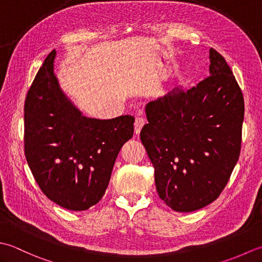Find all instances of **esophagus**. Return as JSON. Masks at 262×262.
<instances>
[{
	"instance_id": "esophagus-1",
	"label": "esophagus",
	"mask_w": 262,
	"mask_h": 262,
	"mask_svg": "<svg viewBox=\"0 0 262 262\" xmlns=\"http://www.w3.org/2000/svg\"><path fill=\"white\" fill-rule=\"evenodd\" d=\"M145 123L146 122L142 119V117H137L136 122H135V133L136 135H139V133H140L142 126L145 125Z\"/></svg>"
}]
</instances>
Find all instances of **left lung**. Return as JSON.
<instances>
[{
    "label": "left lung",
    "mask_w": 262,
    "mask_h": 262,
    "mask_svg": "<svg viewBox=\"0 0 262 262\" xmlns=\"http://www.w3.org/2000/svg\"><path fill=\"white\" fill-rule=\"evenodd\" d=\"M209 58L210 76L196 87L149 101L140 132L159 198L180 212L215 201L241 151L242 90L220 53L210 49Z\"/></svg>",
    "instance_id": "1"
}]
</instances>
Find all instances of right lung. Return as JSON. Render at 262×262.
Segmentation results:
<instances>
[{
  "label": "right lung",
  "instance_id": "add662e5",
  "mask_svg": "<svg viewBox=\"0 0 262 262\" xmlns=\"http://www.w3.org/2000/svg\"><path fill=\"white\" fill-rule=\"evenodd\" d=\"M55 56V51L47 55L27 94L26 159L47 198L69 210H87L105 194L135 117L83 116L58 84Z\"/></svg>",
  "mask_w": 262,
  "mask_h": 262
}]
</instances>
